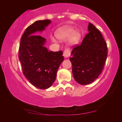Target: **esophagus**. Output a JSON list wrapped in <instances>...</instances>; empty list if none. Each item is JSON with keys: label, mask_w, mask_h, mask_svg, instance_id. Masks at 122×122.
I'll list each match as a JSON object with an SVG mask.
<instances>
[{"label": "esophagus", "mask_w": 122, "mask_h": 122, "mask_svg": "<svg viewBox=\"0 0 122 122\" xmlns=\"http://www.w3.org/2000/svg\"><path fill=\"white\" fill-rule=\"evenodd\" d=\"M70 56H71V51L69 49L65 50L64 53H63V56H64V58H68Z\"/></svg>", "instance_id": "esophagus-1"}]
</instances>
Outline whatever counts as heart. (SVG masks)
Listing matches in <instances>:
<instances>
[{"mask_svg":"<svg viewBox=\"0 0 122 122\" xmlns=\"http://www.w3.org/2000/svg\"><path fill=\"white\" fill-rule=\"evenodd\" d=\"M56 36L61 41H65L68 39V44L71 46L78 43L81 38V33L78 30H75V28L71 26H64L59 28L56 31ZM51 41H56L54 38H51Z\"/></svg>","mask_w":122,"mask_h":122,"instance_id":"heart-1","label":"heart"}]
</instances>
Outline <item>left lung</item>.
<instances>
[{"label":"left lung","instance_id":"left-lung-1","mask_svg":"<svg viewBox=\"0 0 122 122\" xmlns=\"http://www.w3.org/2000/svg\"><path fill=\"white\" fill-rule=\"evenodd\" d=\"M88 31L81 44L73 49L69 59L74 79L81 85L92 83L99 76L108 55L107 43L99 30L89 23Z\"/></svg>","mask_w":122,"mask_h":122}]
</instances>
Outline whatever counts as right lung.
<instances>
[{
  "instance_id": "1",
  "label": "right lung",
  "mask_w": 122,
  "mask_h": 122,
  "mask_svg": "<svg viewBox=\"0 0 122 122\" xmlns=\"http://www.w3.org/2000/svg\"><path fill=\"white\" fill-rule=\"evenodd\" d=\"M51 23L50 20L35 21L26 28L21 38L19 59L23 73L36 87L46 89L52 86L59 66L64 61L63 51H49L44 46L46 39L41 32Z\"/></svg>"
}]
</instances>
